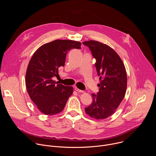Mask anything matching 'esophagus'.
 Segmentation results:
<instances>
[{"instance_id": "34e87169", "label": "esophagus", "mask_w": 156, "mask_h": 156, "mask_svg": "<svg viewBox=\"0 0 156 156\" xmlns=\"http://www.w3.org/2000/svg\"><path fill=\"white\" fill-rule=\"evenodd\" d=\"M75 90L77 92H78V93H83V92H84V91L80 90V89H78V87H75Z\"/></svg>"}]
</instances>
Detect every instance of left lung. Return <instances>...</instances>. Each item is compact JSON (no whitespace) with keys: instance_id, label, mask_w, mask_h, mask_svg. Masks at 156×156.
Here are the masks:
<instances>
[{"instance_id":"8db88e82","label":"left lung","mask_w":156,"mask_h":156,"mask_svg":"<svg viewBox=\"0 0 156 156\" xmlns=\"http://www.w3.org/2000/svg\"><path fill=\"white\" fill-rule=\"evenodd\" d=\"M96 59L95 66L101 82L99 91L91 94L93 102L85 108L91 117L105 119L112 115L125 97L127 76L125 65L116 52L105 44L96 41L83 42Z\"/></svg>"}]
</instances>
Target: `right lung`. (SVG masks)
Masks as SVG:
<instances>
[{
    "instance_id": "1",
    "label": "right lung",
    "mask_w": 156,
    "mask_h": 156,
    "mask_svg": "<svg viewBox=\"0 0 156 156\" xmlns=\"http://www.w3.org/2000/svg\"><path fill=\"white\" fill-rule=\"evenodd\" d=\"M80 42L57 39L44 44L32 56L27 70L26 86L29 96L41 112L52 115L62 112L73 93V87L54 80L65 65L67 52L81 49Z\"/></svg>"
}]
</instances>
